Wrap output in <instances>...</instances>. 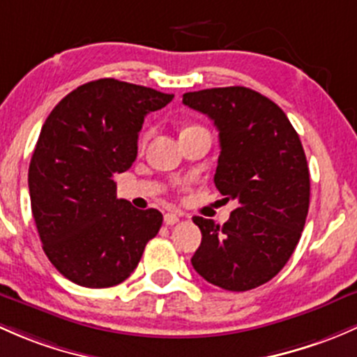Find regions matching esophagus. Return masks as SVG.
<instances>
[{
  "label": "esophagus",
  "mask_w": 357,
  "mask_h": 357,
  "mask_svg": "<svg viewBox=\"0 0 357 357\" xmlns=\"http://www.w3.org/2000/svg\"><path fill=\"white\" fill-rule=\"evenodd\" d=\"M178 222H180V215H177V213H167V215H165V223H167V225L172 227Z\"/></svg>",
  "instance_id": "34e87169"
}]
</instances>
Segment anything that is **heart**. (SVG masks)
<instances>
[{"label": "heart", "instance_id": "obj_1", "mask_svg": "<svg viewBox=\"0 0 357 357\" xmlns=\"http://www.w3.org/2000/svg\"><path fill=\"white\" fill-rule=\"evenodd\" d=\"M189 128H194V127H187V128H183V130H189ZM148 137H149V132H144V134L141 135V146L146 144V141H148Z\"/></svg>", "mask_w": 357, "mask_h": 357}]
</instances>
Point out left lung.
Returning a JSON list of instances; mask_svg holds the SVG:
<instances>
[{
  "label": "left lung",
  "instance_id": "8db88e82",
  "mask_svg": "<svg viewBox=\"0 0 357 357\" xmlns=\"http://www.w3.org/2000/svg\"><path fill=\"white\" fill-rule=\"evenodd\" d=\"M182 102L215 122V185L237 201L223 225L194 216L203 241L190 263L216 287H259L285 266L306 223L310 168L299 135L280 106L248 87L185 93Z\"/></svg>",
  "mask_w": 357,
  "mask_h": 357
}]
</instances>
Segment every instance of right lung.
I'll list each match as a JSON object with an SVG mask.
<instances>
[{"instance_id":"add662e5","label":"right lung","mask_w":357,"mask_h":357,"mask_svg":"<svg viewBox=\"0 0 357 357\" xmlns=\"http://www.w3.org/2000/svg\"><path fill=\"white\" fill-rule=\"evenodd\" d=\"M172 99L99 79L67 94L44 122L29 167L32 216L47 259L73 284H122L160 232L163 215L116 199L113 175L135 161L144 116Z\"/></svg>"}]
</instances>
